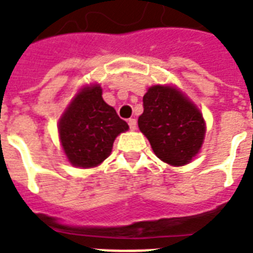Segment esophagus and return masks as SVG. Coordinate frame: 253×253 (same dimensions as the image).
Here are the masks:
<instances>
[{
    "instance_id": "obj_1",
    "label": "esophagus",
    "mask_w": 253,
    "mask_h": 253,
    "mask_svg": "<svg viewBox=\"0 0 253 253\" xmlns=\"http://www.w3.org/2000/svg\"><path fill=\"white\" fill-rule=\"evenodd\" d=\"M128 126H130L131 130H136V126H138V122H136V119H135V118L128 119Z\"/></svg>"
}]
</instances>
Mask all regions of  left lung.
I'll return each mask as SVG.
<instances>
[{
  "mask_svg": "<svg viewBox=\"0 0 253 253\" xmlns=\"http://www.w3.org/2000/svg\"><path fill=\"white\" fill-rule=\"evenodd\" d=\"M144 111L139 130L150 140L155 155L170 166L192 162L200 152L206 132L198 107L176 86H151L143 97Z\"/></svg>",
  "mask_w": 253,
  "mask_h": 253,
  "instance_id": "8db88e82",
  "label": "left lung"
}]
</instances>
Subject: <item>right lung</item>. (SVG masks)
Here are the masks:
<instances>
[{
    "mask_svg": "<svg viewBox=\"0 0 253 253\" xmlns=\"http://www.w3.org/2000/svg\"><path fill=\"white\" fill-rule=\"evenodd\" d=\"M128 130L123 119L102 98L98 84L81 87L59 121V136L68 162L79 168L99 166L113 143Z\"/></svg>",
    "mask_w": 253,
    "mask_h": 253,
    "instance_id": "1",
    "label": "right lung"
}]
</instances>
